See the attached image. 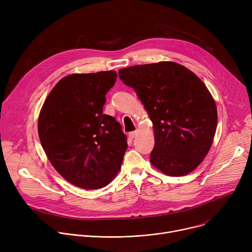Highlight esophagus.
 <instances>
[{
    "instance_id": "34e87169",
    "label": "esophagus",
    "mask_w": 252,
    "mask_h": 252,
    "mask_svg": "<svg viewBox=\"0 0 252 252\" xmlns=\"http://www.w3.org/2000/svg\"><path fill=\"white\" fill-rule=\"evenodd\" d=\"M136 135H137V131H133V132H130V133H129V137H130L131 139H134V138L136 137Z\"/></svg>"
}]
</instances>
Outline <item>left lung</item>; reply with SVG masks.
I'll return each mask as SVG.
<instances>
[{
    "instance_id": "1",
    "label": "left lung",
    "mask_w": 252,
    "mask_h": 252,
    "mask_svg": "<svg viewBox=\"0 0 252 252\" xmlns=\"http://www.w3.org/2000/svg\"><path fill=\"white\" fill-rule=\"evenodd\" d=\"M153 123L150 162L166 175L183 176L203 161L217 125L216 104L204 83L174 62L135 65L119 70Z\"/></svg>"
}]
</instances>
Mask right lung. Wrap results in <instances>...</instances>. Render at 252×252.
I'll use <instances>...</instances> for the list:
<instances>
[{"instance_id":"add662e5","label":"right lung","mask_w":252,"mask_h":252,"mask_svg":"<svg viewBox=\"0 0 252 252\" xmlns=\"http://www.w3.org/2000/svg\"><path fill=\"white\" fill-rule=\"evenodd\" d=\"M115 71L71 74L52 89L41 109L39 138L54 168L84 189L108 185L121 168L127 137L112 116L103 114Z\"/></svg>"}]
</instances>
